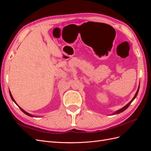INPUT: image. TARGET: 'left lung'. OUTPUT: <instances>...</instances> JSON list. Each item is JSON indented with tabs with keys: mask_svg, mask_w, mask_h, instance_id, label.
Wrapping results in <instances>:
<instances>
[{
	"mask_svg": "<svg viewBox=\"0 0 151 151\" xmlns=\"http://www.w3.org/2000/svg\"><path fill=\"white\" fill-rule=\"evenodd\" d=\"M139 88H140V86H139V88H138V89H137V92H136V93H135V96H134V97L133 98V99H132L131 101L128 103L127 104H126L125 106H124V107H123L122 108H121V109H118V110H117L116 111H115V112H114L112 115H116V114H118V113H122V112H123V111H125V109L129 107V106H130V104L132 103V102L134 101V100L135 99V98L137 97V94H138V92H139Z\"/></svg>",
	"mask_w": 151,
	"mask_h": 151,
	"instance_id": "1",
	"label": "left lung"
}]
</instances>
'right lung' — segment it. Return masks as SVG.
<instances>
[{"label":"right lung","instance_id":"obj_1","mask_svg":"<svg viewBox=\"0 0 151 151\" xmlns=\"http://www.w3.org/2000/svg\"><path fill=\"white\" fill-rule=\"evenodd\" d=\"M9 94H10V96H11V99H12V101H14V102L17 105V104L16 103V102L15 101V100L14 99V98H13V97H12V94H11V91H9ZM17 106H18V105H17ZM19 108L21 109V110L22 111V112H23V113H24L25 114H26V115H28V116H31V117H35L34 115H31V114H29V113H28V112H26V111H25L24 110V109H22L20 106H19Z\"/></svg>","mask_w":151,"mask_h":151}]
</instances>
